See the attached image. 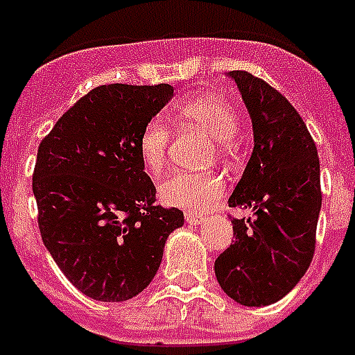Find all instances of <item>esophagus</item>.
Returning a JSON list of instances; mask_svg holds the SVG:
<instances>
[{"instance_id": "1", "label": "esophagus", "mask_w": 355, "mask_h": 355, "mask_svg": "<svg viewBox=\"0 0 355 355\" xmlns=\"http://www.w3.org/2000/svg\"><path fill=\"white\" fill-rule=\"evenodd\" d=\"M184 217H186V223H189V225H199V223L205 221V214L202 211H186Z\"/></svg>"}]
</instances>
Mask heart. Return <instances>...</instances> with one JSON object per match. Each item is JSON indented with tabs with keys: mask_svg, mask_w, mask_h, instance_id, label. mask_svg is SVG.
Masks as SVG:
<instances>
[{
	"mask_svg": "<svg viewBox=\"0 0 355 355\" xmlns=\"http://www.w3.org/2000/svg\"><path fill=\"white\" fill-rule=\"evenodd\" d=\"M177 118L191 123L211 136V150L223 155L230 149L237 132V112L227 97L219 94H199L186 97L175 108ZM171 130L164 119L153 118L145 123L138 136L141 164L150 175L162 171L166 164ZM225 191V180L216 171H171L160 182V197L169 206L184 210H202L216 202Z\"/></svg>",
	"mask_w": 355,
	"mask_h": 355,
	"instance_id": "1",
	"label": "heart"
}]
</instances>
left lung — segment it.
<instances>
[{"instance_id": "obj_1", "label": "left lung", "mask_w": 355, "mask_h": 355, "mask_svg": "<svg viewBox=\"0 0 355 355\" xmlns=\"http://www.w3.org/2000/svg\"><path fill=\"white\" fill-rule=\"evenodd\" d=\"M252 118L254 150L230 208L232 245L217 256L216 276L243 306H269L297 286L313 259L320 202V166L308 127L291 103L259 77L230 71Z\"/></svg>"}]
</instances>
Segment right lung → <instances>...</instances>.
<instances>
[{
    "mask_svg": "<svg viewBox=\"0 0 355 355\" xmlns=\"http://www.w3.org/2000/svg\"><path fill=\"white\" fill-rule=\"evenodd\" d=\"M171 85H103L83 96L38 145L33 193L44 245L86 297L123 302L155 278L164 243L184 225L156 205L138 136Z\"/></svg>",
    "mask_w": 355,
    "mask_h": 355,
    "instance_id": "obj_1",
    "label": "right lung"
}]
</instances>
